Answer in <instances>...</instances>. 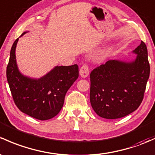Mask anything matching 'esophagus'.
Listing matches in <instances>:
<instances>
[{
	"label": "esophagus",
	"instance_id": "1",
	"mask_svg": "<svg viewBox=\"0 0 155 155\" xmlns=\"http://www.w3.org/2000/svg\"><path fill=\"white\" fill-rule=\"evenodd\" d=\"M79 75L81 77L86 78L89 75V68L87 64H83L81 68L79 69Z\"/></svg>",
	"mask_w": 155,
	"mask_h": 155
}]
</instances>
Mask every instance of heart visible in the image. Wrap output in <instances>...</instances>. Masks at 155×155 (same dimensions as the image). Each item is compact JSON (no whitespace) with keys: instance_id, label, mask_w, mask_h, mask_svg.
I'll return each instance as SVG.
<instances>
[{"instance_id":"b5f03b06","label":"heart","mask_w":155,"mask_h":155,"mask_svg":"<svg viewBox=\"0 0 155 155\" xmlns=\"http://www.w3.org/2000/svg\"><path fill=\"white\" fill-rule=\"evenodd\" d=\"M110 51H111V49H110V48L106 49V50H103L102 52H101V53L99 54V56H97V58L100 60L103 59V58H105V57H106L107 55L110 53Z\"/></svg>"}]
</instances>
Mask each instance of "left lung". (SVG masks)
<instances>
[{
    "instance_id": "1",
    "label": "left lung",
    "mask_w": 155,
    "mask_h": 155,
    "mask_svg": "<svg viewBox=\"0 0 155 155\" xmlns=\"http://www.w3.org/2000/svg\"><path fill=\"white\" fill-rule=\"evenodd\" d=\"M133 53L132 61L109 60L91 71V104L102 118L125 117L142 102L150 74L146 44L141 41Z\"/></svg>"
}]
</instances>
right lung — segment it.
I'll list each match as a JSON object with an SVG mask.
<instances>
[{"instance_id": "1", "label": "right lung", "mask_w": 155, "mask_h": 155, "mask_svg": "<svg viewBox=\"0 0 155 155\" xmlns=\"http://www.w3.org/2000/svg\"><path fill=\"white\" fill-rule=\"evenodd\" d=\"M18 41V38L13 43L6 68L13 100L23 113L39 120H50L61 110L67 91L79 77V67L56 66L40 79L27 77L20 73L16 63Z\"/></svg>"}]
</instances>
